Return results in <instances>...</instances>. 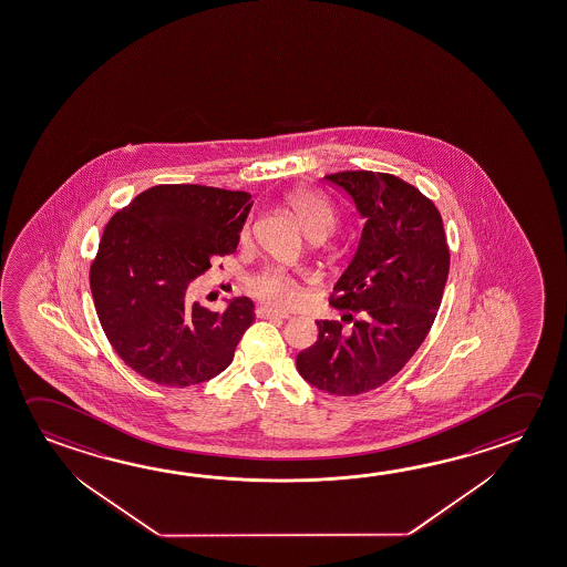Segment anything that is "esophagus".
Listing matches in <instances>:
<instances>
[{
    "label": "esophagus",
    "instance_id": "esophagus-1",
    "mask_svg": "<svg viewBox=\"0 0 567 567\" xmlns=\"http://www.w3.org/2000/svg\"><path fill=\"white\" fill-rule=\"evenodd\" d=\"M257 317L259 318H288L287 312H280V310H272L269 307L257 308Z\"/></svg>",
    "mask_w": 567,
    "mask_h": 567
}]
</instances>
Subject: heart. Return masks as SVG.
<instances>
[{
  "label": "heart",
  "instance_id": "1",
  "mask_svg": "<svg viewBox=\"0 0 567 567\" xmlns=\"http://www.w3.org/2000/svg\"><path fill=\"white\" fill-rule=\"evenodd\" d=\"M288 207L297 217L298 225L308 237H327L334 229L337 215L327 200L320 199L307 190H298L288 197ZM249 290L255 297L267 300L277 307H288L298 297V280L282 270L269 269L257 275L249 282Z\"/></svg>",
  "mask_w": 567,
  "mask_h": 567
}]
</instances>
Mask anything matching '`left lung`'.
Returning a JSON list of instances; mask_svg holds the SVG:
<instances>
[{"label":"left lung","instance_id":"left-lung-1","mask_svg":"<svg viewBox=\"0 0 567 567\" xmlns=\"http://www.w3.org/2000/svg\"><path fill=\"white\" fill-rule=\"evenodd\" d=\"M324 181L367 220L330 298L353 330L318 320L317 342L298 352L297 370L322 392L358 396L396 377L424 342L446 287L450 250L434 203L406 181L372 171Z\"/></svg>","mask_w":567,"mask_h":567}]
</instances>
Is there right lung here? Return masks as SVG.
<instances>
[{
    "label": "right lung",
    "instance_id": "add662e5",
    "mask_svg": "<svg viewBox=\"0 0 567 567\" xmlns=\"http://www.w3.org/2000/svg\"><path fill=\"white\" fill-rule=\"evenodd\" d=\"M252 207L245 190L157 185L107 223L90 285L105 337L121 360L155 384L207 382L229 367L255 320L249 297L210 312L187 300L210 259L237 250Z\"/></svg>",
    "mask_w": 567,
    "mask_h": 567
}]
</instances>
